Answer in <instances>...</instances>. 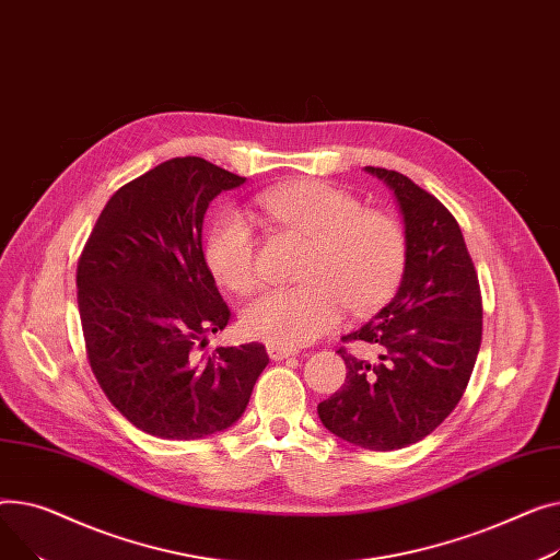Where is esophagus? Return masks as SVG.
Listing matches in <instances>:
<instances>
[{
	"label": "esophagus",
	"instance_id": "34e87169",
	"mask_svg": "<svg viewBox=\"0 0 560 560\" xmlns=\"http://www.w3.org/2000/svg\"><path fill=\"white\" fill-rule=\"evenodd\" d=\"M267 350H269V357H271L273 361L291 359V357H295V354H299V352H295V350H291V348H282V346H269Z\"/></svg>",
	"mask_w": 560,
	"mask_h": 560
}]
</instances>
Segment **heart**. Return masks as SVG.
Listing matches in <instances>:
<instances>
[{"label": "heart", "mask_w": 560, "mask_h": 560, "mask_svg": "<svg viewBox=\"0 0 560 560\" xmlns=\"http://www.w3.org/2000/svg\"><path fill=\"white\" fill-rule=\"evenodd\" d=\"M255 208L271 221L310 237L301 287L269 289L242 312L244 332L271 346L299 348L330 332L343 307L364 314L382 305L400 282L407 261L402 223L354 194L323 180H291L259 191ZM214 278L237 293L257 284V240L250 221L223 212L206 246Z\"/></svg>", "instance_id": "obj_1"}]
</instances>
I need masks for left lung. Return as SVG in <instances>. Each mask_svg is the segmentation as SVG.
Returning <instances> with one entry per match:
<instances>
[{
  "mask_svg": "<svg viewBox=\"0 0 560 560\" xmlns=\"http://www.w3.org/2000/svg\"><path fill=\"white\" fill-rule=\"evenodd\" d=\"M382 178L405 217L407 261L398 293L343 343L373 354L337 352L343 386L318 405L339 439L377 452L430 436L464 398L481 346V289L462 228L434 194L400 172L366 167Z\"/></svg>",
  "mask_w": 560,
  "mask_h": 560,
  "instance_id": "left-lung-1",
  "label": "left lung"
}]
</instances>
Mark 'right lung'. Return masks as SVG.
I'll use <instances>...</instances> for the list:
<instances>
[{
    "label": "right lung",
    "mask_w": 560,
    "mask_h": 560,
    "mask_svg": "<svg viewBox=\"0 0 560 560\" xmlns=\"http://www.w3.org/2000/svg\"><path fill=\"white\" fill-rule=\"evenodd\" d=\"M246 178L187 155L119 187L77 265L90 369L138 430L194 441L244 413L269 354L261 343L199 354L230 310L206 265L201 230L214 196Z\"/></svg>",
    "instance_id": "right-lung-1"
}]
</instances>
